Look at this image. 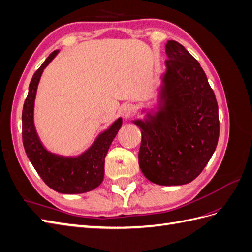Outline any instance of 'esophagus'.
<instances>
[{
  "label": "esophagus",
  "mask_w": 252,
  "mask_h": 252,
  "mask_svg": "<svg viewBox=\"0 0 252 252\" xmlns=\"http://www.w3.org/2000/svg\"><path fill=\"white\" fill-rule=\"evenodd\" d=\"M133 111H134V107H133V106H132L131 104L125 105V106H123V107H122V109H121L122 116L125 117V118L130 116V114H131Z\"/></svg>",
  "instance_id": "1"
}]
</instances>
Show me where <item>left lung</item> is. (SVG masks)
Here are the masks:
<instances>
[{
	"label": "left lung",
	"mask_w": 252,
	"mask_h": 252,
	"mask_svg": "<svg viewBox=\"0 0 252 252\" xmlns=\"http://www.w3.org/2000/svg\"><path fill=\"white\" fill-rule=\"evenodd\" d=\"M158 107L135 120L142 132L139 165L158 185H184L193 181L215 152L220 134L219 107L199 62L175 41L165 46Z\"/></svg>",
	"instance_id": "1"
}]
</instances>
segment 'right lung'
<instances>
[{"label": "right lung", "instance_id": "obj_1", "mask_svg": "<svg viewBox=\"0 0 252 252\" xmlns=\"http://www.w3.org/2000/svg\"><path fill=\"white\" fill-rule=\"evenodd\" d=\"M58 52L59 50H55L50 53L30 81L22 112L23 145L29 161L47 186L60 193H84L91 191L102 183L105 157L122 126V119L119 118L107 130L98 134L94 144L78 157L51 154L43 146L33 122L34 100L43 70Z\"/></svg>", "mask_w": 252, "mask_h": 252}]
</instances>
